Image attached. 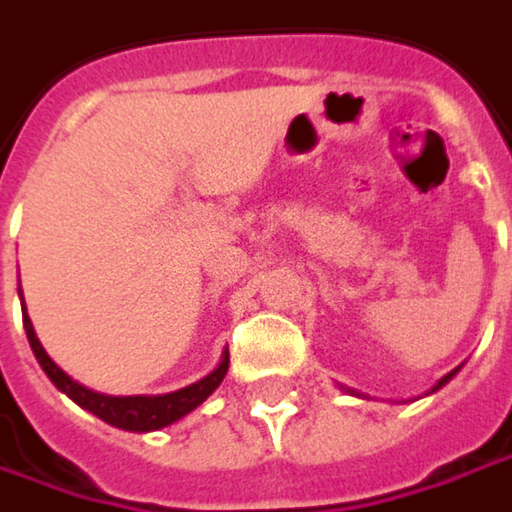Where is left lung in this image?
<instances>
[{
    "label": "left lung",
    "instance_id": "8db88e82",
    "mask_svg": "<svg viewBox=\"0 0 512 512\" xmlns=\"http://www.w3.org/2000/svg\"><path fill=\"white\" fill-rule=\"evenodd\" d=\"M458 371H461V365H458L455 371H449V374H446V376H440V379H437L435 385H432V391H429V394H435V391H440V388H443V385H446V382H449L452 376L458 374ZM345 391H350V388H345ZM350 394H356V391H350ZM356 397H359V394H356Z\"/></svg>",
    "mask_w": 512,
    "mask_h": 512
}]
</instances>
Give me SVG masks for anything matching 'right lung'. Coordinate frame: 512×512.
<instances>
[{
  "instance_id": "obj_1",
  "label": "right lung",
  "mask_w": 512,
  "mask_h": 512,
  "mask_svg": "<svg viewBox=\"0 0 512 512\" xmlns=\"http://www.w3.org/2000/svg\"><path fill=\"white\" fill-rule=\"evenodd\" d=\"M22 324H25V333H28V345L34 350L40 368L46 371V376L69 397L75 400L77 406L92 411L95 417H101L104 423L115 426V429H127V432H156V429H165L170 423L182 420L185 414H191L196 406H202L217 388L220 382L226 379L228 371V350L223 353L220 365L211 371L208 376L196 379L191 385L179 388V391H170V394H136V397H112V394H98L86 385L75 382L72 376L66 374L63 368H57V362L46 353V347L40 345L37 333H34V324L25 313V301H22Z\"/></svg>"
}]
</instances>
